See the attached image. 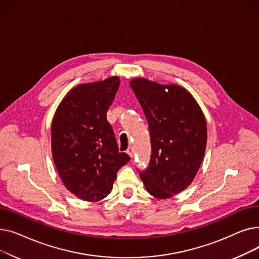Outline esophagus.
Listing matches in <instances>:
<instances>
[{"mask_svg":"<svg viewBox=\"0 0 259 259\" xmlns=\"http://www.w3.org/2000/svg\"><path fill=\"white\" fill-rule=\"evenodd\" d=\"M127 154L130 156V157H132L133 156V154H134V150H133V148L132 147H129L128 149H127Z\"/></svg>","mask_w":259,"mask_h":259,"instance_id":"1","label":"esophagus"}]
</instances>
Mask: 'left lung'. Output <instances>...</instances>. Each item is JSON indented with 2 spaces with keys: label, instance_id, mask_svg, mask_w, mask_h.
<instances>
[{
  "label": "left lung",
  "instance_id": "1",
  "mask_svg": "<svg viewBox=\"0 0 259 259\" xmlns=\"http://www.w3.org/2000/svg\"><path fill=\"white\" fill-rule=\"evenodd\" d=\"M143 108L151 139L149 167L140 172L149 194L166 199L187 189L201 165L207 146V121L187 89L144 77L130 80Z\"/></svg>",
  "mask_w": 259,
  "mask_h": 259
}]
</instances>
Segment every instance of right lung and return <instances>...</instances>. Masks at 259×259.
I'll return each mask as SVG.
<instances>
[{"instance_id":"1","label":"right lung","mask_w":259,"mask_h":259,"mask_svg":"<svg viewBox=\"0 0 259 259\" xmlns=\"http://www.w3.org/2000/svg\"><path fill=\"white\" fill-rule=\"evenodd\" d=\"M119 87V77L84 83L68 92L51 124L54 165L68 191L86 201L111 192L118 169L130 157L118 152L107 111Z\"/></svg>"}]
</instances>
